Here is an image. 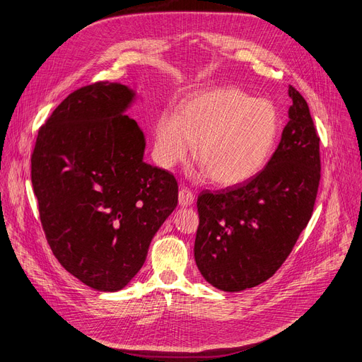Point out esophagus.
<instances>
[{
    "label": "esophagus",
    "instance_id": "34e87169",
    "mask_svg": "<svg viewBox=\"0 0 362 362\" xmlns=\"http://www.w3.org/2000/svg\"><path fill=\"white\" fill-rule=\"evenodd\" d=\"M194 203V194L188 188H182L179 191V204L182 207H188Z\"/></svg>",
    "mask_w": 362,
    "mask_h": 362
}]
</instances>
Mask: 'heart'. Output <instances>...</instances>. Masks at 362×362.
<instances>
[{
    "label": "heart",
    "mask_w": 362,
    "mask_h": 362,
    "mask_svg": "<svg viewBox=\"0 0 362 362\" xmlns=\"http://www.w3.org/2000/svg\"><path fill=\"white\" fill-rule=\"evenodd\" d=\"M280 132L274 103L223 86L197 93L179 116L163 113L155 127V156L163 167L182 163L195 146V159L221 186L242 185L269 163Z\"/></svg>",
    "instance_id": "heart-1"
}]
</instances>
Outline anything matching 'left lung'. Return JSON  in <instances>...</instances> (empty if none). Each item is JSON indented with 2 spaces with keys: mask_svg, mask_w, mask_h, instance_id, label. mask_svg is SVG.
I'll return each instance as SVG.
<instances>
[{
  "mask_svg": "<svg viewBox=\"0 0 362 362\" xmlns=\"http://www.w3.org/2000/svg\"><path fill=\"white\" fill-rule=\"evenodd\" d=\"M289 98V122L257 176L198 195L195 262L218 289L237 292L270 279L312 218L320 180V139L309 105L293 86Z\"/></svg>",
  "mask_w": 362,
  "mask_h": 362,
  "instance_id": "8db88e82",
  "label": "left lung"
}]
</instances>
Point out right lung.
I'll return each mask as SVG.
<instances>
[{
  "instance_id": "add662e5",
  "label": "right lung",
  "mask_w": 362,
  "mask_h": 362,
  "mask_svg": "<svg viewBox=\"0 0 362 362\" xmlns=\"http://www.w3.org/2000/svg\"><path fill=\"white\" fill-rule=\"evenodd\" d=\"M125 85L95 82L66 97L38 129L31 182L47 243L64 269L115 292L139 273L177 206V182L143 160L144 136L124 115Z\"/></svg>"
}]
</instances>
